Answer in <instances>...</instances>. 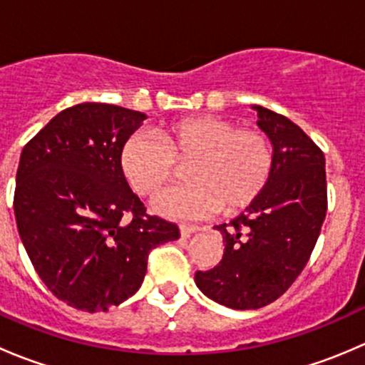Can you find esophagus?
Here are the masks:
<instances>
[{
    "mask_svg": "<svg viewBox=\"0 0 365 365\" xmlns=\"http://www.w3.org/2000/svg\"><path fill=\"white\" fill-rule=\"evenodd\" d=\"M201 230H203V227L196 226V224H180V233H182L183 237H190V235L197 233V231Z\"/></svg>",
    "mask_w": 365,
    "mask_h": 365,
    "instance_id": "esophagus-1",
    "label": "esophagus"
}]
</instances>
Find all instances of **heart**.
<instances>
[{
	"label": "heart",
	"mask_w": 365,
	"mask_h": 365,
	"mask_svg": "<svg viewBox=\"0 0 365 365\" xmlns=\"http://www.w3.org/2000/svg\"><path fill=\"white\" fill-rule=\"evenodd\" d=\"M176 160H192L187 169L192 182L160 192L153 208L173 219H201L251 205L270 178L274 153L263 132L217 116L175 121L160 139L132 135L121 150L125 176L145 196L173 178Z\"/></svg>",
	"instance_id": "1"
}]
</instances>
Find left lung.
<instances>
[{
    "label": "left lung",
    "instance_id": "1",
    "mask_svg": "<svg viewBox=\"0 0 365 365\" xmlns=\"http://www.w3.org/2000/svg\"><path fill=\"white\" fill-rule=\"evenodd\" d=\"M252 109L274 148L270 178L244 213L215 226L222 235V259L194 277L206 297L240 311L272 304L295 282L327 215L322 150L282 114Z\"/></svg>",
    "mask_w": 365,
    "mask_h": 365
}]
</instances>
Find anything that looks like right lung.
<instances>
[{
  "mask_svg": "<svg viewBox=\"0 0 365 365\" xmlns=\"http://www.w3.org/2000/svg\"><path fill=\"white\" fill-rule=\"evenodd\" d=\"M146 114L84 102L53 118L23 148L17 230L36 274L79 311H108L143 284L148 254L178 226L148 215L121 169V150Z\"/></svg>",
  "mask_w": 365,
  "mask_h": 365,
  "instance_id": "add662e5",
  "label": "right lung"
}]
</instances>
